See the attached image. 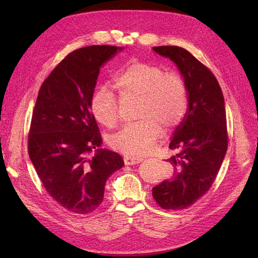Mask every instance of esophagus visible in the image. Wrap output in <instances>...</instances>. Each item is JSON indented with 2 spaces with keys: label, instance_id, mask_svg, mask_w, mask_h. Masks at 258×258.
I'll list each match as a JSON object with an SVG mask.
<instances>
[{
  "label": "esophagus",
  "instance_id": "1",
  "mask_svg": "<svg viewBox=\"0 0 258 258\" xmlns=\"http://www.w3.org/2000/svg\"><path fill=\"white\" fill-rule=\"evenodd\" d=\"M123 160L126 165L130 166V165H137V163H140L143 160V158L134 157V156H123Z\"/></svg>",
  "mask_w": 258,
  "mask_h": 258
}]
</instances>
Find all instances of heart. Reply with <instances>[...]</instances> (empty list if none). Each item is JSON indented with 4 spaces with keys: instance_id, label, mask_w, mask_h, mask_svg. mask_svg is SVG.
I'll return each mask as SVG.
<instances>
[{
    "instance_id": "obj_1",
    "label": "heart",
    "mask_w": 258,
    "mask_h": 258,
    "mask_svg": "<svg viewBox=\"0 0 258 258\" xmlns=\"http://www.w3.org/2000/svg\"><path fill=\"white\" fill-rule=\"evenodd\" d=\"M113 87L121 96L140 99L138 117L141 121L122 127L110 139L114 150L130 156H142L154 147L161 128L170 129L182 120L188 97L184 81L175 73H165L152 63L134 61L113 77ZM91 112L104 127L119 120V107L114 93L106 87L95 90Z\"/></svg>"
}]
</instances>
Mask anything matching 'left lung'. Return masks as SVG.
<instances>
[{
	"label": "left lung",
	"instance_id": "8db88e82",
	"mask_svg": "<svg viewBox=\"0 0 258 258\" xmlns=\"http://www.w3.org/2000/svg\"><path fill=\"white\" fill-rule=\"evenodd\" d=\"M153 50L169 58L181 72L188 107L175 128L167 159L172 173L153 188L155 201L165 210L189 208L210 189L227 151L225 102L222 89L210 70L177 46H158Z\"/></svg>",
	"mask_w": 258,
	"mask_h": 258
}]
</instances>
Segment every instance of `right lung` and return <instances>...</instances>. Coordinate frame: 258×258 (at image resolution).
I'll return each mask as SVG.
<instances>
[{"label":"right lung","instance_id":"1","mask_svg":"<svg viewBox=\"0 0 258 258\" xmlns=\"http://www.w3.org/2000/svg\"><path fill=\"white\" fill-rule=\"evenodd\" d=\"M122 49L92 45L74 50L38 91L29 156L45 189L73 213L95 211L107 178L124 165L119 154L100 148L102 138L90 106L100 69Z\"/></svg>","mask_w":258,"mask_h":258}]
</instances>
